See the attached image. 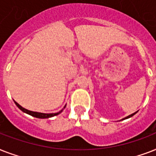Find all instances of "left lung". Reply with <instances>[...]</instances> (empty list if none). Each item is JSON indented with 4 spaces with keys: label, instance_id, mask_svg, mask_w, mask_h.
I'll return each instance as SVG.
<instances>
[{
    "label": "left lung",
    "instance_id": "8db88e82",
    "mask_svg": "<svg viewBox=\"0 0 156 156\" xmlns=\"http://www.w3.org/2000/svg\"><path fill=\"white\" fill-rule=\"evenodd\" d=\"M136 112H134V113H133V114H131V115H129V116H126V118H124V119H122V120H125V119H127V118H129V117H131V116H133V115H134V114L136 113Z\"/></svg>",
    "mask_w": 156,
    "mask_h": 156
}]
</instances>
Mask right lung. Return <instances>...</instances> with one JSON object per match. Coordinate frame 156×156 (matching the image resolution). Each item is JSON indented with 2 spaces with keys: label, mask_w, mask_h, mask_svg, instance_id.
I'll return each mask as SVG.
<instances>
[{
  "label": "right lung",
  "mask_w": 156,
  "mask_h": 156,
  "mask_svg": "<svg viewBox=\"0 0 156 156\" xmlns=\"http://www.w3.org/2000/svg\"><path fill=\"white\" fill-rule=\"evenodd\" d=\"M14 103H15L16 105H17L22 111L26 112V113L29 114L30 116L37 117V118H48V117H52V116H56V115H58L59 113H61V112H62V110H61V111H60L59 112H56V113H42V112H32L30 111V110H27V109L23 108V107L21 106V105H19V104L17 102H15V101H14ZM64 108H66V106L64 107Z\"/></svg>",
  "instance_id": "add662e5"
}]
</instances>
